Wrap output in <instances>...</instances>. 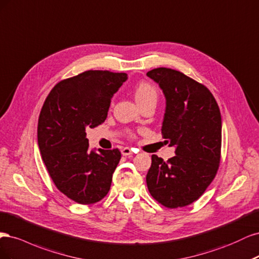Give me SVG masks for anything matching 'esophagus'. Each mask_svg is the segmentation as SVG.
<instances>
[{
  "instance_id": "esophagus-1",
  "label": "esophagus",
  "mask_w": 259,
  "mask_h": 259,
  "mask_svg": "<svg viewBox=\"0 0 259 259\" xmlns=\"http://www.w3.org/2000/svg\"><path fill=\"white\" fill-rule=\"evenodd\" d=\"M121 154H122L123 156H130V155L133 154V149L130 148V147H123V148L121 149Z\"/></svg>"
}]
</instances>
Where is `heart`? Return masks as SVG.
Instances as JSON below:
<instances>
[{
	"label": "heart",
	"mask_w": 259,
	"mask_h": 259,
	"mask_svg": "<svg viewBox=\"0 0 259 259\" xmlns=\"http://www.w3.org/2000/svg\"><path fill=\"white\" fill-rule=\"evenodd\" d=\"M133 94H135V98L138 105L148 101H157L156 89L151 84H147V82H141V84L137 85Z\"/></svg>",
	"instance_id": "1"
}]
</instances>
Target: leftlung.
I'll return each instance as SVG.
<instances>
[{"label":"left lung","mask_w":259,"mask_h":259,"mask_svg":"<svg viewBox=\"0 0 259 259\" xmlns=\"http://www.w3.org/2000/svg\"><path fill=\"white\" fill-rule=\"evenodd\" d=\"M146 75L162 90L165 110L161 130L169 146L175 147V156L168 161L152 156L146 184L162 205L186 206L204 193L218 172L220 108L210 90L179 71L157 68Z\"/></svg>","instance_id":"left-lung-1"}]
</instances>
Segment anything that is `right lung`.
Instances as JSON below:
<instances>
[{
    "label": "right lung",
    "mask_w": 259,
    "mask_h": 259,
    "mask_svg": "<svg viewBox=\"0 0 259 259\" xmlns=\"http://www.w3.org/2000/svg\"><path fill=\"white\" fill-rule=\"evenodd\" d=\"M127 79L126 73L86 71L58 82L41 107V159L57 188L75 202L96 203L111 188L121 154L117 148L90 151L86 129L106 119L114 94Z\"/></svg>",
    "instance_id": "add662e5"
}]
</instances>
